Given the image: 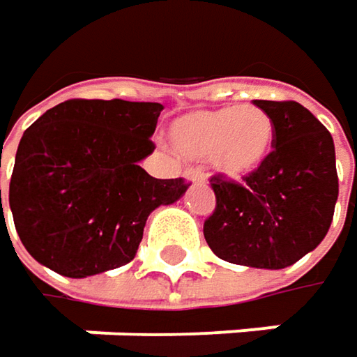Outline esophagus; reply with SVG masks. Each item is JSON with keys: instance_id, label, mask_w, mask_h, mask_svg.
Returning a JSON list of instances; mask_svg holds the SVG:
<instances>
[{"instance_id": "1", "label": "esophagus", "mask_w": 357, "mask_h": 357, "mask_svg": "<svg viewBox=\"0 0 357 357\" xmlns=\"http://www.w3.org/2000/svg\"><path fill=\"white\" fill-rule=\"evenodd\" d=\"M185 179H188L190 183H194V185H204V183H206V176H204L202 172H198V169L185 172Z\"/></svg>"}]
</instances>
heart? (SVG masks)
<instances>
[{
    "label": "heart",
    "instance_id": "obj_1",
    "mask_svg": "<svg viewBox=\"0 0 357 357\" xmlns=\"http://www.w3.org/2000/svg\"><path fill=\"white\" fill-rule=\"evenodd\" d=\"M274 120L257 106L194 110L169 126V145L190 161H211L231 179L253 176L272 155Z\"/></svg>",
    "mask_w": 357,
    "mask_h": 357
}]
</instances>
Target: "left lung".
<instances>
[{"mask_svg":"<svg viewBox=\"0 0 357 357\" xmlns=\"http://www.w3.org/2000/svg\"><path fill=\"white\" fill-rule=\"evenodd\" d=\"M274 120V151L243 183L212 178L204 239L220 259L282 270L321 243L340 194L331 132L298 102L253 100Z\"/></svg>","mask_w":357,"mask_h":357,"instance_id":"obj_1","label":"left lung"}]
</instances>
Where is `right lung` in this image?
<instances>
[{
	"mask_svg": "<svg viewBox=\"0 0 357 357\" xmlns=\"http://www.w3.org/2000/svg\"><path fill=\"white\" fill-rule=\"evenodd\" d=\"M161 110L157 102L67 100L24 132L10 208L38 264L87 278L135 259L149 214L178 202L190 185L139 165L155 149L149 139Z\"/></svg>",
	"mask_w": 357,
	"mask_h": 357,
	"instance_id": "add662e5",
	"label": "right lung"
}]
</instances>
